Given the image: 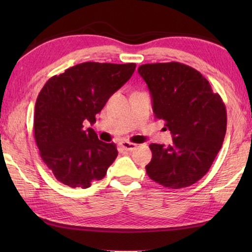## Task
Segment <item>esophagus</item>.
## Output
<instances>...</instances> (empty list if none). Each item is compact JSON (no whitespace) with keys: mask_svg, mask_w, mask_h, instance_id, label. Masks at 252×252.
Returning a JSON list of instances; mask_svg holds the SVG:
<instances>
[{"mask_svg":"<svg viewBox=\"0 0 252 252\" xmlns=\"http://www.w3.org/2000/svg\"><path fill=\"white\" fill-rule=\"evenodd\" d=\"M121 148L123 150L126 151H133L134 149L136 148V144L135 143H132V142H127V141H123L120 143Z\"/></svg>","mask_w":252,"mask_h":252,"instance_id":"esophagus-1","label":"esophagus"}]
</instances>
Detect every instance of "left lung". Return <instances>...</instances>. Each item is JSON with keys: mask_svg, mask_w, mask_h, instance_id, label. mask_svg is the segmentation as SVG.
I'll return each instance as SVG.
<instances>
[{"mask_svg": "<svg viewBox=\"0 0 252 252\" xmlns=\"http://www.w3.org/2000/svg\"><path fill=\"white\" fill-rule=\"evenodd\" d=\"M138 72L150 90L156 118L165 122L173 136L172 146H149L148 176L171 189L193 185L209 171L222 147L227 131L223 101L199 71L183 63H148Z\"/></svg>", "mask_w": 252, "mask_h": 252, "instance_id": "left-lung-1", "label": "left lung"}]
</instances>
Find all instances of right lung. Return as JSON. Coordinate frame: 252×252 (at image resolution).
<instances>
[{
    "label": "right lung",
    "instance_id": "1",
    "mask_svg": "<svg viewBox=\"0 0 252 252\" xmlns=\"http://www.w3.org/2000/svg\"><path fill=\"white\" fill-rule=\"evenodd\" d=\"M135 63L84 62L48 80L37 95L34 139L40 156L57 180L89 188L101 180L118 156L117 146L97 139L95 122L109 97L135 70Z\"/></svg>",
    "mask_w": 252,
    "mask_h": 252
}]
</instances>
